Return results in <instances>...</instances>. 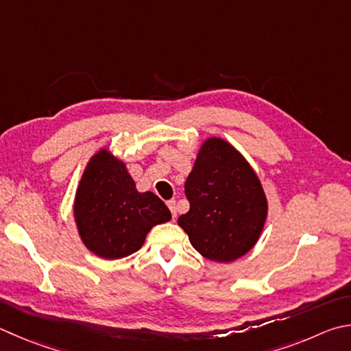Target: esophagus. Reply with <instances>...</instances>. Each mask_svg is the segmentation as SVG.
<instances>
[{
  "mask_svg": "<svg viewBox=\"0 0 351 351\" xmlns=\"http://www.w3.org/2000/svg\"><path fill=\"white\" fill-rule=\"evenodd\" d=\"M167 206H169V208H170V212H171V216H176V201L175 199H170V201H167Z\"/></svg>",
  "mask_w": 351,
  "mask_h": 351,
  "instance_id": "1",
  "label": "esophagus"
}]
</instances>
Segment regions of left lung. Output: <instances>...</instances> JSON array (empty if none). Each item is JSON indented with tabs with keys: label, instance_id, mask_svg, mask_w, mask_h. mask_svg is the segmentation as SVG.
<instances>
[{
	"label": "left lung",
	"instance_id": "obj_1",
	"mask_svg": "<svg viewBox=\"0 0 351 351\" xmlns=\"http://www.w3.org/2000/svg\"><path fill=\"white\" fill-rule=\"evenodd\" d=\"M184 189L190 208L178 224L204 258L232 263L256 244L267 199L256 173L233 145L207 139Z\"/></svg>",
	"mask_w": 351,
	"mask_h": 351
}]
</instances>
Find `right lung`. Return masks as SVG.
I'll return each instance as SVG.
<instances>
[{
	"mask_svg": "<svg viewBox=\"0 0 351 351\" xmlns=\"http://www.w3.org/2000/svg\"><path fill=\"white\" fill-rule=\"evenodd\" d=\"M171 218L152 193H139L125 164L99 150L87 164L75 197V219L86 247L104 259H119L143 247L150 228Z\"/></svg>",
	"mask_w": 351,
	"mask_h": 351,
	"instance_id": "right-lung-1",
	"label": "right lung"
}]
</instances>
